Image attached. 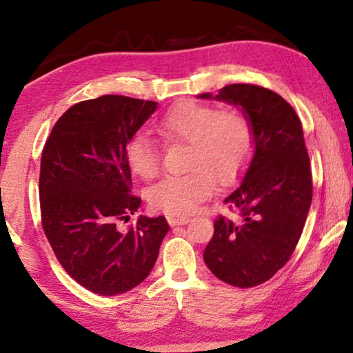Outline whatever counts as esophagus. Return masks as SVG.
<instances>
[{
    "label": "esophagus",
    "mask_w": 353,
    "mask_h": 353,
    "mask_svg": "<svg viewBox=\"0 0 353 353\" xmlns=\"http://www.w3.org/2000/svg\"><path fill=\"white\" fill-rule=\"evenodd\" d=\"M168 223H170V226H180V225H186L188 221H190V219L188 216H167Z\"/></svg>",
    "instance_id": "34e87169"
}]
</instances>
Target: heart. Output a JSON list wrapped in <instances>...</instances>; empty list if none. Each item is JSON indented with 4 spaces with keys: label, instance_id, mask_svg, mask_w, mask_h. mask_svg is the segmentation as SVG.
Masks as SVG:
<instances>
[{
    "label": "heart",
    "instance_id": "1",
    "mask_svg": "<svg viewBox=\"0 0 353 353\" xmlns=\"http://www.w3.org/2000/svg\"><path fill=\"white\" fill-rule=\"evenodd\" d=\"M159 128L165 138L190 143L186 165L192 170L162 178L148 191L152 209L172 215L191 214L212 192V175L220 183L233 181L252 146V133L243 115L207 104H178L163 115ZM125 157L134 175L152 178L159 172L157 148L146 133L130 139Z\"/></svg>",
    "mask_w": 353,
    "mask_h": 353
}]
</instances>
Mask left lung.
Segmentation results:
<instances>
[{
  "mask_svg": "<svg viewBox=\"0 0 353 353\" xmlns=\"http://www.w3.org/2000/svg\"><path fill=\"white\" fill-rule=\"evenodd\" d=\"M197 98L241 109L252 133V156L225 199L239 216L214 221L204 262L221 281L254 288L286 265L310 210V159L301 120L281 96L257 85L234 83Z\"/></svg>",
  "mask_w": 353,
  "mask_h": 353,
  "instance_id": "1",
  "label": "left lung"
}]
</instances>
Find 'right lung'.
Returning a JSON list of instances; mask_svg holds the SVG:
<instances>
[{"label":"right lung","mask_w":353,"mask_h":353,"mask_svg":"<svg viewBox=\"0 0 353 353\" xmlns=\"http://www.w3.org/2000/svg\"><path fill=\"white\" fill-rule=\"evenodd\" d=\"M154 101L105 94L83 101L57 120L41 154L43 230L57 260L77 283L117 296L141 284L170 230L165 216L139 215L130 194L125 149L156 112Z\"/></svg>","instance_id":"add662e5"}]
</instances>
